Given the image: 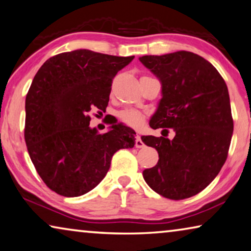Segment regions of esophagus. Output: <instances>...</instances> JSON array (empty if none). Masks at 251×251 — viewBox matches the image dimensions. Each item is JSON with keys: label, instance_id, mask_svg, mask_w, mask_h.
<instances>
[{"label": "esophagus", "instance_id": "34e87169", "mask_svg": "<svg viewBox=\"0 0 251 251\" xmlns=\"http://www.w3.org/2000/svg\"><path fill=\"white\" fill-rule=\"evenodd\" d=\"M144 146L145 145H144V143H143L141 136H138V135H137L136 140H135V147H136V149H143Z\"/></svg>", "mask_w": 251, "mask_h": 251}]
</instances>
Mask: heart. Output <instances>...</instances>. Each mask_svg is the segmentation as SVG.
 <instances>
[{
    "mask_svg": "<svg viewBox=\"0 0 251 251\" xmlns=\"http://www.w3.org/2000/svg\"><path fill=\"white\" fill-rule=\"evenodd\" d=\"M117 117L123 124L132 127V128H140L145 121V115L141 110L134 108H127L118 111Z\"/></svg>",
    "mask_w": 251,
    "mask_h": 251,
    "instance_id": "1",
    "label": "heart"
}]
</instances>
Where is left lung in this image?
Returning a JSON list of instances; mask_svg holds the SVG:
<instances>
[{
  "instance_id": "1",
  "label": "left lung",
  "mask_w": 251,
  "mask_h": 251,
  "mask_svg": "<svg viewBox=\"0 0 251 251\" xmlns=\"http://www.w3.org/2000/svg\"><path fill=\"white\" fill-rule=\"evenodd\" d=\"M140 60L162 82L163 97L150 126L176 130L172 141L142 136L158 153L157 164L143 177L171 200L196 196L213 181L228 156L233 132L228 87L211 63L190 51Z\"/></svg>"
}]
</instances>
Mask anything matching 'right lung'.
<instances>
[{
  "mask_svg": "<svg viewBox=\"0 0 251 251\" xmlns=\"http://www.w3.org/2000/svg\"><path fill=\"white\" fill-rule=\"evenodd\" d=\"M132 57L80 49L53 55L34 75L25 98V140L40 177L63 197L82 196L108 172L113 155L135 145V132L110 123L90 128L91 111H106L115 75Z\"/></svg>",
  "mask_w": 251,
  "mask_h": 251,
  "instance_id": "obj_1",
  "label": "right lung"
}]
</instances>
